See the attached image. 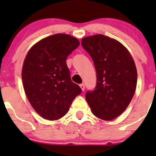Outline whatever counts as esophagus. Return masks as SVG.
<instances>
[{
  "instance_id": "1",
  "label": "esophagus",
  "mask_w": 156,
  "mask_h": 156,
  "mask_svg": "<svg viewBox=\"0 0 156 156\" xmlns=\"http://www.w3.org/2000/svg\"><path fill=\"white\" fill-rule=\"evenodd\" d=\"M80 88L82 89V91H84V89H85V86H84V84H81L80 85Z\"/></svg>"
}]
</instances>
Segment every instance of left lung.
<instances>
[{
    "instance_id": "1",
    "label": "left lung",
    "mask_w": 156,
    "mask_h": 156,
    "mask_svg": "<svg viewBox=\"0 0 156 156\" xmlns=\"http://www.w3.org/2000/svg\"><path fill=\"white\" fill-rule=\"evenodd\" d=\"M83 48L92 58L97 86L86 100L93 114L111 121L129 105L137 84V70L126 48L118 40L98 34L82 39Z\"/></svg>"
}]
</instances>
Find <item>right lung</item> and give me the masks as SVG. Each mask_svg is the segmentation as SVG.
<instances>
[{
	"label": "right lung",
	"instance_id": "1",
	"mask_svg": "<svg viewBox=\"0 0 156 156\" xmlns=\"http://www.w3.org/2000/svg\"><path fill=\"white\" fill-rule=\"evenodd\" d=\"M79 45L76 37L55 34L35 43L26 55L22 69L23 88L31 106L44 119L63 117L82 92L72 82L66 64Z\"/></svg>",
	"mask_w": 156,
	"mask_h": 156
}]
</instances>
